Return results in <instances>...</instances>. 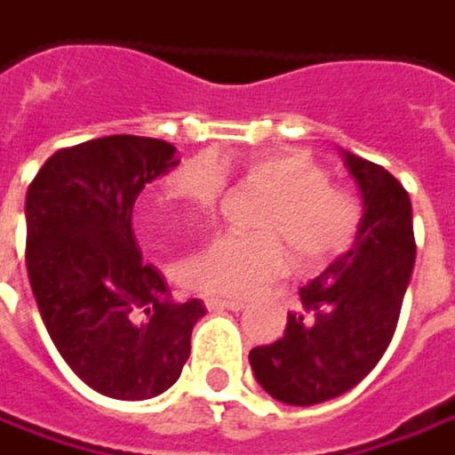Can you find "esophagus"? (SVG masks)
<instances>
[{
  "mask_svg": "<svg viewBox=\"0 0 455 455\" xmlns=\"http://www.w3.org/2000/svg\"><path fill=\"white\" fill-rule=\"evenodd\" d=\"M208 310H234L239 313L244 307V300H224V298H206Z\"/></svg>",
  "mask_w": 455,
  "mask_h": 455,
  "instance_id": "esophagus-1",
  "label": "esophagus"
}]
</instances>
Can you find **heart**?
<instances>
[{"label":"heart","instance_id":"b5f03b06","mask_svg":"<svg viewBox=\"0 0 455 455\" xmlns=\"http://www.w3.org/2000/svg\"><path fill=\"white\" fill-rule=\"evenodd\" d=\"M221 157H196L175 170L163 186V204L186 216L213 213L227 186ZM249 183L269 193L257 216L265 234H219L183 259L180 283L208 298H247L287 269V247L306 267L323 265L359 239L364 211L328 172L298 149H272L249 157ZM283 238L282 243L279 239Z\"/></svg>","mask_w":455,"mask_h":455}]
</instances>
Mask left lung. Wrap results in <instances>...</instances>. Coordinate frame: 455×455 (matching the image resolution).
Masks as SVG:
<instances>
[{
    "label": "left lung",
    "instance_id": "8db88e82",
    "mask_svg": "<svg viewBox=\"0 0 455 455\" xmlns=\"http://www.w3.org/2000/svg\"><path fill=\"white\" fill-rule=\"evenodd\" d=\"M364 221L359 239L300 287L283 339L249 351L254 379L285 405H318L356 387L395 336L415 265L412 206L382 165L344 152Z\"/></svg>",
    "mask_w": 455,
    "mask_h": 455
}]
</instances>
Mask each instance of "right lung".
Returning <instances> with one entry per match:
<instances>
[{
	"mask_svg": "<svg viewBox=\"0 0 455 455\" xmlns=\"http://www.w3.org/2000/svg\"><path fill=\"white\" fill-rule=\"evenodd\" d=\"M178 163L170 142L111 134L55 152L25 198V262L43 323L76 377L114 400L175 385L206 315L198 298L170 300L132 231L137 196Z\"/></svg>",
	"mask_w": 455,
	"mask_h": 455,
	"instance_id": "obj_1",
	"label": "right lung"
}]
</instances>
